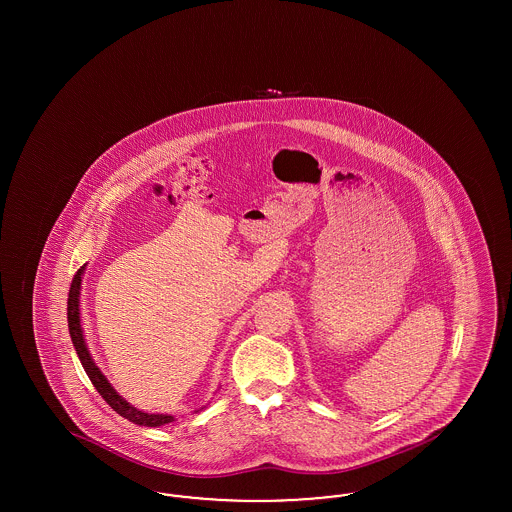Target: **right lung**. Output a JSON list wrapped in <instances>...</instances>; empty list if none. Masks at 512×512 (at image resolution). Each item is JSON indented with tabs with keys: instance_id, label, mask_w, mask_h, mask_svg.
I'll return each instance as SVG.
<instances>
[{
	"instance_id": "add662e5",
	"label": "right lung",
	"mask_w": 512,
	"mask_h": 512,
	"mask_svg": "<svg viewBox=\"0 0 512 512\" xmlns=\"http://www.w3.org/2000/svg\"><path fill=\"white\" fill-rule=\"evenodd\" d=\"M84 268H86V265L78 268V272L74 274L73 284H71V290H69V301H67V318H69V332H71V340H73L76 355L84 366L88 378L92 380V384L98 390L99 395L109 403V407L121 414L122 418H128L130 422L140 424V426H153V428L169 424L174 420V416H171V414L144 413V411L132 407L126 399H122L121 395L109 384V380L101 374V370L94 363V359H92V355L86 347V341H84L82 326H80V284H82Z\"/></svg>"
}]
</instances>
